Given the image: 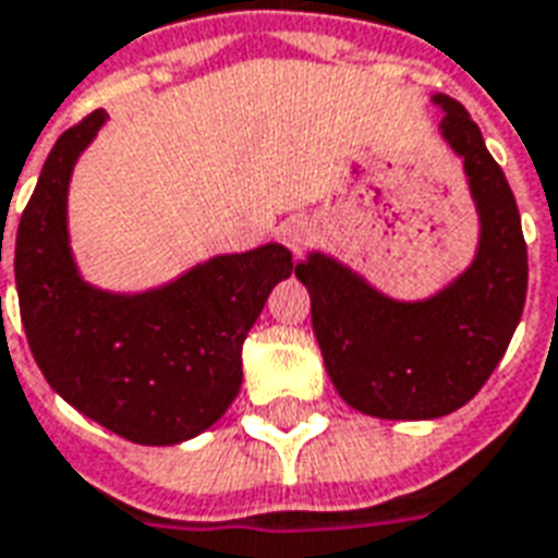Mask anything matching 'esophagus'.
<instances>
[{
	"label": "esophagus",
	"instance_id": "1",
	"mask_svg": "<svg viewBox=\"0 0 558 558\" xmlns=\"http://www.w3.org/2000/svg\"><path fill=\"white\" fill-rule=\"evenodd\" d=\"M313 236V227L307 218H287L283 225L278 227V239L283 242V245L290 247L292 254H301L304 247H307V242H311Z\"/></svg>",
	"mask_w": 558,
	"mask_h": 558
}]
</instances>
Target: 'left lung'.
Listing matches in <instances>:
<instances>
[{
    "label": "left lung",
    "mask_w": 558,
    "mask_h": 558,
    "mask_svg": "<svg viewBox=\"0 0 558 558\" xmlns=\"http://www.w3.org/2000/svg\"><path fill=\"white\" fill-rule=\"evenodd\" d=\"M435 102L482 225L468 271L432 299L396 301L325 254L295 266L337 393L381 420H435L468 405L502 361L526 301V242L509 180L468 109L447 94Z\"/></svg>",
    "instance_id": "1"
}]
</instances>
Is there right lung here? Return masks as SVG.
<instances>
[{
  "instance_id": "add662e5",
  "label": "right lung",
  "mask_w": 558,
  "mask_h": 558,
  "mask_svg": "<svg viewBox=\"0 0 558 558\" xmlns=\"http://www.w3.org/2000/svg\"><path fill=\"white\" fill-rule=\"evenodd\" d=\"M106 123L90 111L49 150L14 242L28 349L56 393L114 435L171 447L221 420L242 387V342L275 283L292 275L283 245L201 263L138 295L94 290L68 242V185ZM2 263V242H0Z\"/></svg>"
}]
</instances>
